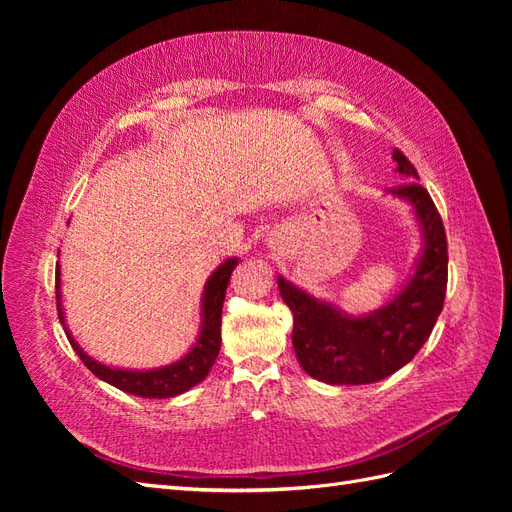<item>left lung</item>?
I'll use <instances>...</instances> for the list:
<instances>
[{"instance_id": "8db88e82", "label": "left lung", "mask_w": 512, "mask_h": 512, "mask_svg": "<svg viewBox=\"0 0 512 512\" xmlns=\"http://www.w3.org/2000/svg\"><path fill=\"white\" fill-rule=\"evenodd\" d=\"M393 160L408 183L391 188L389 194L412 205L423 230V252L408 284L391 303L367 316H348L277 275L280 294L294 318V354L305 374L320 382L371 384L389 378L414 359L442 312L448 280L444 224L410 160L399 149L393 151Z\"/></svg>"}]
</instances>
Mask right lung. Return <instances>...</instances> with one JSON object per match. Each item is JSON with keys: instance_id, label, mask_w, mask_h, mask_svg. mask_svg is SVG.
<instances>
[{"instance_id": "right-lung-1", "label": "right lung", "mask_w": 512, "mask_h": 512, "mask_svg": "<svg viewBox=\"0 0 512 512\" xmlns=\"http://www.w3.org/2000/svg\"><path fill=\"white\" fill-rule=\"evenodd\" d=\"M239 265L237 258H228L226 262L213 271L209 277V282L203 292V309H200V333L196 344L190 348V352L179 359L177 363H170L158 369H119V367H108L98 363L96 359H91L89 354L83 352V348L74 342V337L70 335L66 327V318H64V309H61V290H59V265L55 271V290H57V312L59 320L64 324L66 335L70 339V344L74 352L81 356V361L85 367L91 371V374L98 376L100 380L117 386L119 391L138 395V397H149V399H168V397H177L185 391H190L192 386L198 382H203L209 374V369L213 367L215 359L220 354V344H222V305L226 297V288L230 282V275Z\"/></svg>"}]
</instances>
